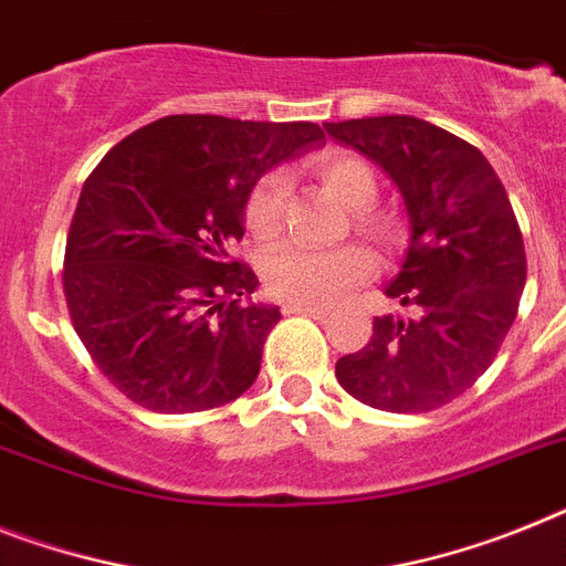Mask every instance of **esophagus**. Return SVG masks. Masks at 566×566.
Segmentation results:
<instances>
[{"label": "esophagus", "instance_id": "obj_1", "mask_svg": "<svg viewBox=\"0 0 566 566\" xmlns=\"http://www.w3.org/2000/svg\"><path fill=\"white\" fill-rule=\"evenodd\" d=\"M284 313H302V316H313V319H325L327 307H319V305H302V302H287L284 305Z\"/></svg>", "mask_w": 566, "mask_h": 566}]
</instances>
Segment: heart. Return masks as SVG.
Segmentation results:
<instances>
[{"label":"heart","instance_id":"b5f03b06","mask_svg":"<svg viewBox=\"0 0 566 566\" xmlns=\"http://www.w3.org/2000/svg\"><path fill=\"white\" fill-rule=\"evenodd\" d=\"M311 169L327 192H334L345 207L354 210L356 230L379 241H391V224L368 210L377 198V178L371 166L348 151H322L311 160ZM284 180L268 175L255 184L247 201L244 224L250 239L268 244L282 230ZM377 270L374 255L365 247L339 250H302V247H275L264 259V284L275 298L302 302V305H334L345 293L368 282Z\"/></svg>","mask_w":566,"mask_h":566}]
</instances>
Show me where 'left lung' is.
<instances>
[{"label":"left lung","instance_id":"1","mask_svg":"<svg viewBox=\"0 0 566 566\" xmlns=\"http://www.w3.org/2000/svg\"><path fill=\"white\" fill-rule=\"evenodd\" d=\"M400 187L411 241L386 296L415 319L377 316L363 350L336 363L339 386L365 406L420 415L483 377L517 316L526 255L510 195L478 146L408 114L325 123Z\"/></svg>","mask_w":566,"mask_h":566}]
</instances>
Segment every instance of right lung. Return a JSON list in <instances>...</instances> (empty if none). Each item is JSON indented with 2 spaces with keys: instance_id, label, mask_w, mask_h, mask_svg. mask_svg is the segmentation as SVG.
Wrapping results in <instances>:
<instances>
[{
  "instance_id": "1",
  "label": "right lung",
  "mask_w": 566,
  "mask_h": 566,
  "mask_svg": "<svg viewBox=\"0 0 566 566\" xmlns=\"http://www.w3.org/2000/svg\"><path fill=\"white\" fill-rule=\"evenodd\" d=\"M316 123L169 114L94 166L71 218L63 291L99 374L158 415H192L253 386L282 319L232 255L270 166L319 144Z\"/></svg>"
}]
</instances>
